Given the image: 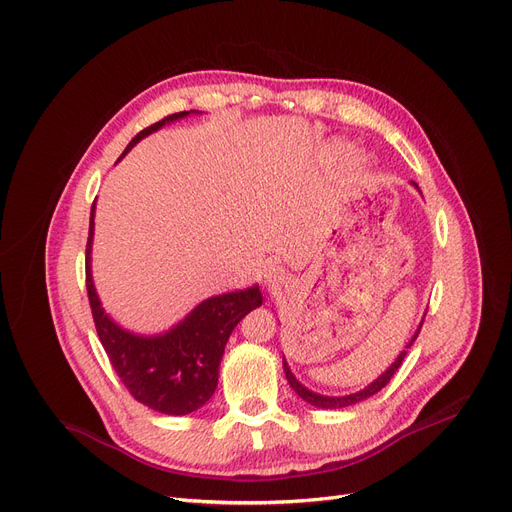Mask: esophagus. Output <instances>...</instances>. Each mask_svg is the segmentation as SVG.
<instances>
[{"label": "esophagus", "mask_w": 512, "mask_h": 512, "mask_svg": "<svg viewBox=\"0 0 512 512\" xmlns=\"http://www.w3.org/2000/svg\"><path fill=\"white\" fill-rule=\"evenodd\" d=\"M265 278H267V282H274V280L278 278L276 267H272V270H267V272H265Z\"/></svg>", "instance_id": "1"}]
</instances>
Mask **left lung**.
I'll list each match as a JSON object with an SVG mask.
<instances>
[{"label": "left lung", "mask_w": 512, "mask_h": 512, "mask_svg": "<svg viewBox=\"0 0 512 512\" xmlns=\"http://www.w3.org/2000/svg\"><path fill=\"white\" fill-rule=\"evenodd\" d=\"M413 186L415 188H419L415 182H413ZM421 326H423V319H421V324H419V328H417V332H415V336L411 338V342L405 346V351H402L398 357H396V361L380 375L378 380H373L367 388H363V390H359V392H355V394H346V396H324V394H317V392H311L309 388H305L297 378H294L292 375V371H290V367H288V363L286 361H282V365H284V373H286V380H288V384H290V388L297 392L305 402H309V405H313V407H317V409H344V407H351V405H357V402H361V400H365V398H369V396H373V394H378L392 378H394V373L398 371V367L402 365V359L407 357V348H411V344L417 340V336H419V332H421Z\"/></svg>", "instance_id": "left-lung-1"}]
</instances>
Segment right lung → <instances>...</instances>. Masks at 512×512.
Listing matches in <instances>:
<instances>
[{
  "mask_svg": "<svg viewBox=\"0 0 512 512\" xmlns=\"http://www.w3.org/2000/svg\"><path fill=\"white\" fill-rule=\"evenodd\" d=\"M191 112H178L141 130L130 141L120 159L147 134L164 124L186 118ZM95 203L91 207L87 240V292L97 336L126 390L141 405L164 415H188L201 409L218 386L220 361L226 342L238 321L261 307L259 286L211 297L197 305L176 328L159 336H137L103 311L91 278V245L95 228Z\"/></svg>",
  "mask_w": 512,
  "mask_h": 512,
  "instance_id": "1",
  "label": "right lung"
}]
</instances>
